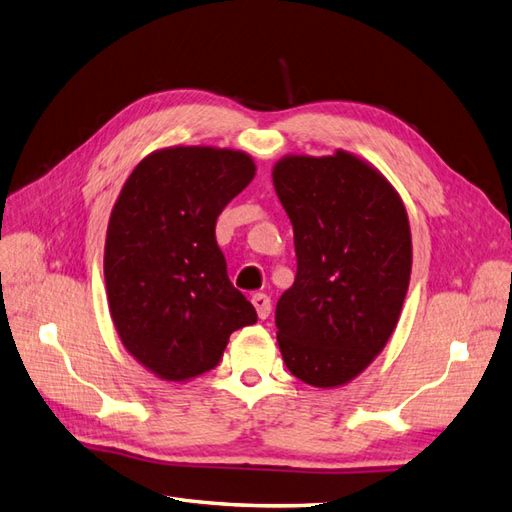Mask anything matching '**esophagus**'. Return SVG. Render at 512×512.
<instances>
[{
  "label": "esophagus",
  "instance_id": "obj_1",
  "mask_svg": "<svg viewBox=\"0 0 512 512\" xmlns=\"http://www.w3.org/2000/svg\"><path fill=\"white\" fill-rule=\"evenodd\" d=\"M251 303L255 305V309H257V316H259L261 320H266V318L270 316L272 303H270V296H268V294H253Z\"/></svg>",
  "mask_w": 512,
  "mask_h": 512
}]
</instances>
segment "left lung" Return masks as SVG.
Here are the masks:
<instances>
[{
    "mask_svg": "<svg viewBox=\"0 0 512 512\" xmlns=\"http://www.w3.org/2000/svg\"><path fill=\"white\" fill-rule=\"evenodd\" d=\"M294 227L296 279L277 303L283 361L300 381L361 374L396 329L411 279V229L391 183L357 155H287L272 170Z\"/></svg>",
    "mask_w": 512,
    "mask_h": 512,
    "instance_id": "8db88e82",
    "label": "left lung"
}]
</instances>
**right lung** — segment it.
Masks as SVG:
<instances>
[{
	"mask_svg": "<svg viewBox=\"0 0 512 512\" xmlns=\"http://www.w3.org/2000/svg\"><path fill=\"white\" fill-rule=\"evenodd\" d=\"M253 177L242 151L168 147L144 157L114 203L110 313L129 355L164 381L214 370L229 335L257 322L216 242L220 212Z\"/></svg>",
	"mask_w": 512,
	"mask_h": 512,
	"instance_id": "right-lung-1",
	"label": "right lung"
}]
</instances>
